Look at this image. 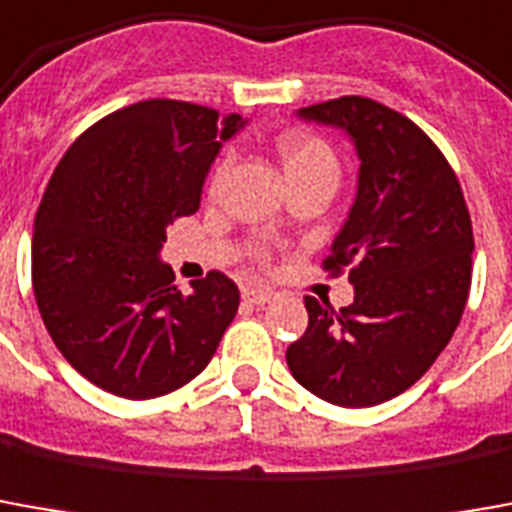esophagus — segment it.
<instances>
[{"label": "esophagus", "instance_id": "34e87169", "mask_svg": "<svg viewBox=\"0 0 512 512\" xmlns=\"http://www.w3.org/2000/svg\"><path fill=\"white\" fill-rule=\"evenodd\" d=\"M244 302L255 307H263L268 302H274V291H266V288H246L244 291Z\"/></svg>", "mask_w": 512, "mask_h": 512}]
</instances>
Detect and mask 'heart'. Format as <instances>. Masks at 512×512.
I'll use <instances>...</instances> for the list:
<instances>
[{
	"label": "heart",
	"mask_w": 512,
	"mask_h": 512,
	"mask_svg": "<svg viewBox=\"0 0 512 512\" xmlns=\"http://www.w3.org/2000/svg\"><path fill=\"white\" fill-rule=\"evenodd\" d=\"M274 152L280 157L288 185L299 180H313V177L338 182L341 163H338V157L332 152V146L324 138L313 135V132H285V135H280L274 141ZM227 166H230V157H221L213 174H210V185L219 182Z\"/></svg>",
	"instance_id": "b5f03b06"
}]
</instances>
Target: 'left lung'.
Listing matches in <instances>:
<instances>
[{"instance_id": "obj_1", "label": "left lung", "mask_w": 512, "mask_h": 512, "mask_svg": "<svg viewBox=\"0 0 512 512\" xmlns=\"http://www.w3.org/2000/svg\"><path fill=\"white\" fill-rule=\"evenodd\" d=\"M343 130L360 171L349 219L324 271L349 268L355 302L332 310L307 296V330L285 352L296 382L341 407L407 391L460 324L474 232L455 171L413 121L366 96L299 110Z\"/></svg>"}]
</instances>
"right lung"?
Listing matches in <instances>:
<instances>
[{"label":"right lung","mask_w":512,"mask_h":512,"mask_svg":"<svg viewBox=\"0 0 512 512\" xmlns=\"http://www.w3.org/2000/svg\"><path fill=\"white\" fill-rule=\"evenodd\" d=\"M238 113L177 99L121 107L69 146L32 235V291L60 355L102 391L155 399L202 374L238 313L221 271L177 291L166 227L194 216Z\"/></svg>","instance_id":"right-lung-1"}]
</instances>
